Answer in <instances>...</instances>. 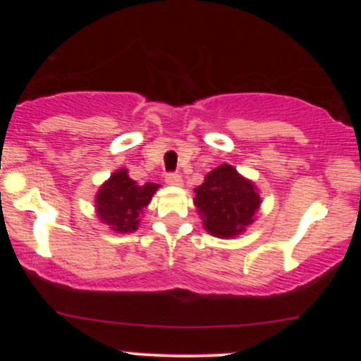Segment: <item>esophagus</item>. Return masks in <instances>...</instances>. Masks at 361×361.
Wrapping results in <instances>:
<instances>
[{"label":"esophagus","instance_id":"34e87169","mask_svg":"<svg viewBox=\"0 0 361 361\" xmlns=\"http://www.w3.org/2000/svg\"><path fill=\"white\" fill-rule=\"evenodd\" d=\"M166 183L171 186H181L183 185V180H181V176L176 175V173H169V175H166Z\"/></svg>","mask_w":361,"mask_h":361}]
</instances>
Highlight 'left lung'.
<instances>
[{
    "label": "left lung",
    "instance_id": "left-lung-1",
    "mask_svg": "<svg viewBox=\"0 0 361 361\" xmlns=\"http://www.w3.org/2000/svg\"><path fill=\"white\" fill-rule=\"evenodd\" d=\"M193 192L205 231L221 239L243 234L255 222L261 205L256 185L227 163L207 173L204 183Z\"/></svg>",
    "mask_w": 361,
    "mask_h": 361
}]
</instances>
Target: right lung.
Returning a JSON list of instances; mask_svg holds the SVG:
<instances>
[{"instance_id": "1", "label": "right lung", "mask_w": 361, "mask_h": 361, "mask_svg": "<svg viewBox=\"0 0 361 361\" xmlns=\"http://www.w3.org/2000/svg\"><path fill=\"white\" fill-rule=\"evenodd\" d=\"M157 188V183L139 185L128 176L126 168H120L111 173L94 195V212L114 233H134Z\"/></svg>"}]
</instances>
